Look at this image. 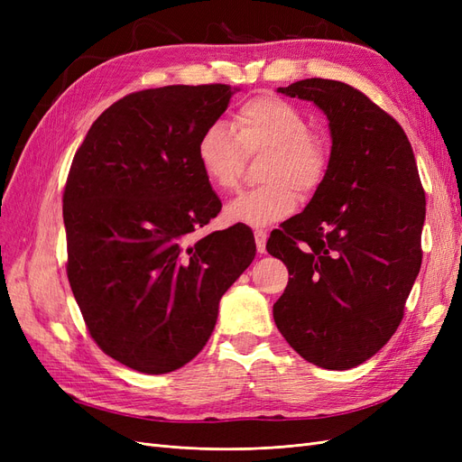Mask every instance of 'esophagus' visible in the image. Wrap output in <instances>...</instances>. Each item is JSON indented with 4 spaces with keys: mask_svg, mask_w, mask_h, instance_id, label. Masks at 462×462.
<instances>
[{
    "mask_svg": "<svg viewBox=\"0 0 462 462\" xmlns=\"http://www.w3.org/2000/svg\"><path fill=\"white\" fill-rule=\"evenodd\" d=\"M265 239H268V233H265L263 229L254 231V241H256V248H258L260 254L265 253Z\"/></svg>",
    "mask_w": 462,
    "mask_h": 462,
    "instance_id": "34e87169",
    "label": "esophagus"
}]
</instances>
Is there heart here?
I'll return each instance as SVG.
<instances>
[{"label": "heart", "mask_w": 462, "mask_h": 462, "mask_svg": "<svg viewBox=\"0 0 462 462\" xmlns=\"http://www.w3.org/2000/svg\"><path fill=\"white\" fill-rule=\"evenodd\" d=\"M265 152L260 163L263 185L241 192L229 202L231 221L270 226L295 212L297 190L312 194L324 183L329 150L324 138L310 131L302 111L282 97L258 94L235 111L231 127L212 123L197 143L200 170L217 192L239 187L245 160Z\"/></svg>", "instance_id": "obj_1"}]
</instances>
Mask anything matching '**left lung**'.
<instances>
[{"label":"left lung","mask_w":462,"mask_h":462,"mask_svg":"<svg viewBox=\"0 0 462 462\" xmlns=\"http://www.w3.org/2000/svg\"><path fill=\"white\" fill-rule=\"evenodd\" d=\"M279 92L324 111L331 153L304 212L265 245L291 275L273 319L304 360L348 370L401 324L422 263L426 194L407 134L366 94L328 79Z\"/></svg>","instance_id":"obj_1"}]
</instances>
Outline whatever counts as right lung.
I'll list each match as a JSON object with an SVG mask.
<instances>
[{
	"label": "right lung",
	"instance_id": "1",
	"mask_svg": "<svg viewBox=\"0 0 462 462\" xmlns=\"http://www.w3.org/2000/svg\"><path fill=\"white\" fill-rule=\"evenodd\" d=\"M235 90L125 96L92 123L69 170V283L97 346L136 372L167 374L197 356L223 292L254 260L248 227L192 236L221 209L197 160L199 136Z\"/></svg>",
	"mask_w": 462,
	"mask_h": 462
}]
</instances>
